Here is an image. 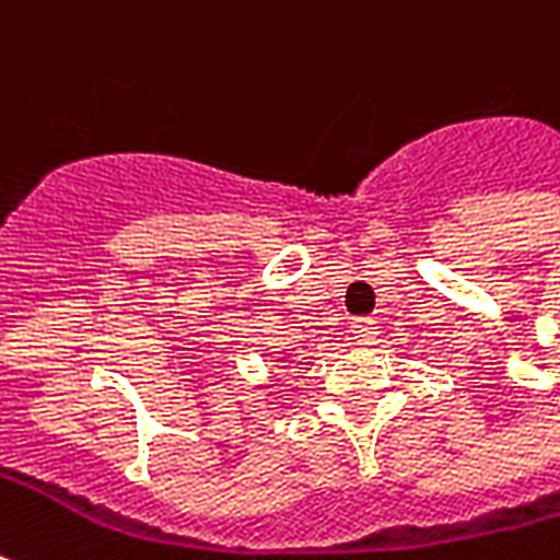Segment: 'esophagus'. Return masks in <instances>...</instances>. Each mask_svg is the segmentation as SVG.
<instances>
[{"label":"esophagus","instance_id":"esophagus-1","mask_svg":"<svg viewBox=\"0 0 560 560\" xmlns=\"http://www.w3.org/2000/svg\"><path fill=\"white\" fill-rule=\"evenodd\" d=\"M350 332H353L355 343H371L376 335V323L371 317H359V320L350 323Z\"/></svg>","mask_w":560,"mask_h":560}]
</instances>
